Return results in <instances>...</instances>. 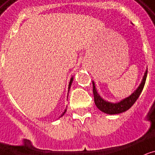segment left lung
I'll list each match as a JSON object with an SVG mask.
<instances>
[{
    "mask_svg": "<svg viewBox=\"0 0 155 155\" xmlns=\"http://www.w3.org/2000/svg\"><path fill=\"white\" fill-rule=\"evenodd\" d=\"M147 69H146L145 74H144L143 78L141 80V83L138 86V87L136 89V91H134V93H132L129 97H127L125 99H122L120 102L117 103H111V102L106 101L105 99L102 98L97 91V89L95 87V83L94 81H92L93 83V93H94V104L96 107L101 111L104 113L109 114V115H115V114H120L122 112L126 111L131 107L137 99H138L140 96L141 91L143 90L145 83H146V77H147Z\"/></svg>",
    "mask_w": 155,
    "mask_h": 155,
    "instance_id": "obj_1",
    "label": "left lung"
}]
</instances>
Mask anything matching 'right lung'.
<instances>
[{
    "mask_svg": "<svg viewBox=\"0 0 155 155\" xmlns=\"http://www.w3.org/2000/svg\"><path fill=\"white\" fill-rule=\"evenodd\" d=\"M73 81H74V76L72 77L71 79H70V81H69V90H70V87H71V85H72V83H73ZM66 111H67V108H65V110H64V112L62 113V115H61V116H64V113L66 112Z\"/></svg>",
    "mask_w": 155,
    "mask_h": 155,
    "instance_id": "obj_1",
    "label": "right lung"
}]
</instances>
